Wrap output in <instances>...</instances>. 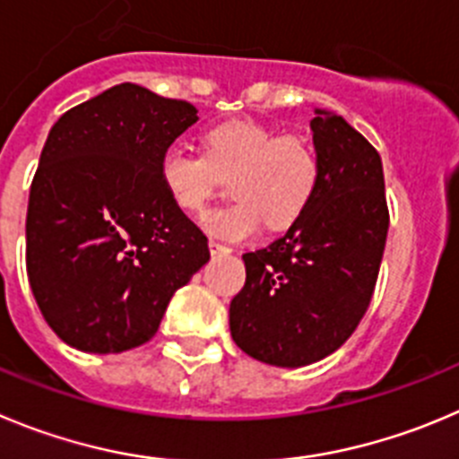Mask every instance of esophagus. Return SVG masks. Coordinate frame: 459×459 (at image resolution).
Returning <instances> with one entry per match:
<instances>
[{
  "instance_id": "obj_1",
  "label": "esophagus",
  "mask_w": 459,
  "mask_h": 459,
  "mask_svg": "<svg viewBox=\"0 0 459 459\" xmlns=\"http://www.w3.org/2000/svg\"><path fill=\"white\" fill-rule=\"evenodd\" d=\"M208 247H210V254H212V255H220V254H230V249H229V247H226V244H221V242H217V239H210V242H208Z\"/></svg>"
}]
</instances>
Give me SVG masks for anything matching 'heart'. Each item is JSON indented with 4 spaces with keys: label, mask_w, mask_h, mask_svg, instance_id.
Returning a JSON list of instances; mask_svg holds the SVG:
<instances>
[{
    "label": "heart",
    "mask_w": 459,
    "mask_h": 459,
    "mask_svg": "<svg viewBox=\"0 0 459 459\" xmlns=\"http://www.w3.org/2000/svg\"><path fill=\"white\" fill-rule=\"evenodd\" d=\"M205 156L169 147L158 162V178L177 208L199 212L230 181L233 204L208 212L205 229L229 239L249 238L260 224L288 229L306 212L319 183V160L299 135H281L254 119H230L204 135Z\"/></svg>",
    "instance_id": "1"
}]
</instances>
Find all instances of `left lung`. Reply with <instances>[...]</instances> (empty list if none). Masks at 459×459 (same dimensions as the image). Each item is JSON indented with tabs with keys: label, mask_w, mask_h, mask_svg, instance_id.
<instances>
[{
	"label": "left lung",
	"mask_w": 459,
	"mask_h": 459,
	"mask_svg": "<svg viewBox=\"0 0 459 459\" xmlns=\"http://www.w3.org/2000/svg\"><path fill=\"white\" fill-rule=\"evenodd\" d=\"M319 183L310 205L269 247L244 254L230 301L233 342L273 367H306L340 349L369 307L389 229L383 162L344 117L315 110Z\"/></svg>",
	"instance_id": "1"
}]
</instances>
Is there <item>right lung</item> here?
I'll return each mask as SVG.
<instances>
[{"label": "right lung", "instance_id": "right-lung-1", "mask_svg": "<svg viewBox=\"0 0 459 459\" xmlns=\"http://www.w3.org/2000/svg\"><path fill=\"white\" fill-rule=\"evenodd\" d=\"M187 101L113 85L51 126L27 210V273L65 344L122 353L156 335L167 303L210 260L171 204L160 156L196 122Z\"/></svg>", "mask_w": 459, "mask_h": 459}]
</instances>
